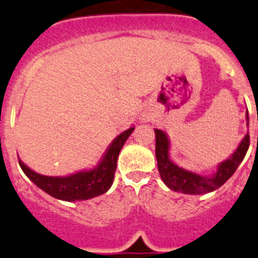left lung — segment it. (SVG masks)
Listing matches in <instances>:
<instances>
[{
    "label": "left lung",
    "instance_id": "left-lung-1",
    "mask_svg": "<svg viewBox=\"0 0 258 258\" xmlns=\"http://www.w3.org/2000/svg\"><path fill=\"white\" fill-rule=\"evenodd\" d=\"M248 124H249V116L246 114ZM156 134V159L159 165V173L162 181L169 189L174 191H181L183 194H205V192L214 191L219 189L223 183H226L229 177H232L236 172L240 162L245 157L246 151L249 148V134H246L245 138L241 140L240 146L235 151L228 160L222 162L218 168V172L214 177H202L196 173L187 172V170L174 165L170 161L168 156L169 149V140L166 138L165 133L161 130H155Z\"/></svg>",
    "mask_w": 258,
    "mask_h": 258
}]
</instances>
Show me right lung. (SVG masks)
Here are the masks:
<instances>
[{
	"mask_svg": "<svg viewBox=\"0 0 258 258\" xmlns=\"http://www.w3.org/2000/svg\"><path fill=\"white\" fill-rule=\"evenodd\" d=\"M134 127L122 133L110 146L98 168L89 172H80L68 177H48L38 174L19 160V165L25 174L38 187L53 198L75 202L85 201L93 197L101 196L110 189L116 170V160L125 140L133 134Z\"/></svg>",
	"mask_w": 258,
	"mask_h": 258,
	"instance_id": "obj_1",
	"label": "right lung"
}]
</instances>
